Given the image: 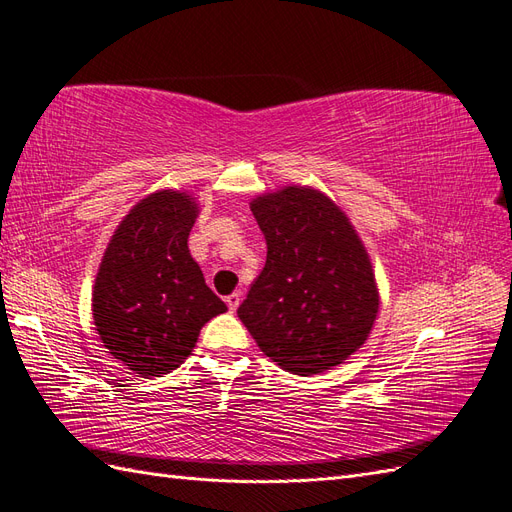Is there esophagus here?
<instances>
[{
	"label": "esophagus",
	"mask_w": 512,
	"mask_h": 512,
	"mask_svg": "<svg viewBox=\"0 0 512 512\" xmlns=\"http://www.w3.org/2000/svg\"><path fill=\"white\" fill-rule=\"evenodd\" d=\"M241 293L239 291H236V293H232V295H228L226 297V304H228V308H230V313H234V310L236 308H239V304H241Z\"/></svg>",
	"instance_id": "1"
}]
</instances>
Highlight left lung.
Returning a JSON list of instances; mask_svg holds the SVG:
<instances>
[{"label": "left lung", "instance_id": "obj_1", "mask_svg": "<svg viewBox=\"0 0 512 512\" xmlns=\"http://www.w3.org/2000/svg\"><path fill=\"white\" fill-rule=\"evenodd\" d=\"M267 263L239 306L260 350L295 376L341 365L378 315L369 256L352 223L323 193L286 186L252 202Z\"/></svg>", "mask_w": 512, "mask_h": 512}]
</instances>
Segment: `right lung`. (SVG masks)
I'll list each match as a JSON object with an SVG mask.
<instances>
[{"label":"right lung","instance_id":"add662e5","mask_svg":"<svg viewBox=\"0 0 512 512\" xmlns=\"http://www.w3.org/2000/svg\"><path fill=\"white\" fill-rule=\"evenodd\" d=\"M191 199L178 191L145 197L112 234L97 271L99 339L145 378L180 367L204 323L228 310L189 254L197 215Z\"/></svg>","mask_w":512,"mask_h":512}]
</instances>
